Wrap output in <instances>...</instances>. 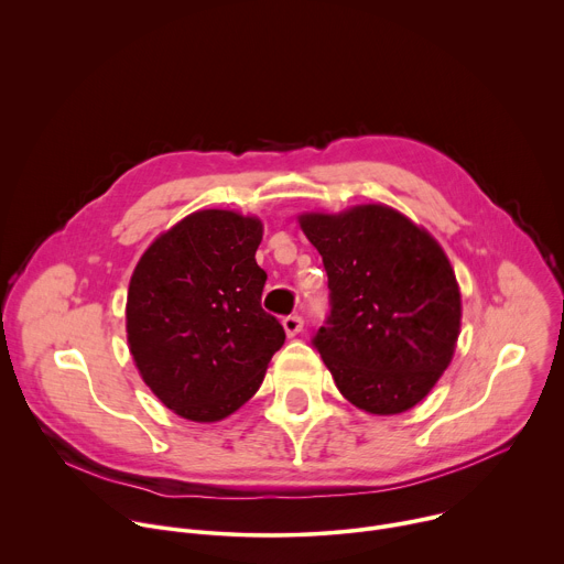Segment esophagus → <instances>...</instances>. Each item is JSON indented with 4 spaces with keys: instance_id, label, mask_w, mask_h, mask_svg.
<instances>
[{
    "instance_id": "34e87169",
    "label": "esophagus",
    "mask_w": 564,
    "mask_h": 564,
    "mask_svg": "<svg viewBox=\"0 0 564 564\" xmlns=\"http://www.w3.org/2000/svg\"><path fill=\"white\" fill-rule=\"evenodd\" d=\"M283 330L288 337H296L303 330V318L299 314H290L283 318Z\"/></svg>"
}]
</instances>
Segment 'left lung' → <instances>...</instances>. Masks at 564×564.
Instances as JSON below:
<instances>
[{
    "mask_svg": "<svg viewBox=\"0 0 564 564\" xmlns=\"http://www.w3.org/2000/svg\"><path fill=\"white\" fill-rule=\"evenodd\" d=\"M330 314L312 339L341 394L372 415L413 409L448 368L462 299L437 240L386 205L301 214Z\"/></svg>",
    "mask_w": 564,
    "mask_h": 564,
    "instance_id": "8db88e82",
    "label": "left lung"
}]
</instances>
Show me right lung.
I'll list each match as a JSON object with an SVG mask.
<instances>
[{
    "label": "right lung",
    "instance_id": "obj_1",
    "mask_svg": "<svg viewBox=\"0 0 564 564\" xmlns=\"http://www.w3.org/2000/svg\"><path fill=\"white\" fill-rule=\"evenodd\" d=\"M254 216L200 209L160 234L127 294V341L140 377L176 415L218 422L259 390L283 346L279 318L261 307Z\"/></svg>",
    "mask_w": 564,
    "mask_h": 564
}]
</instances>
